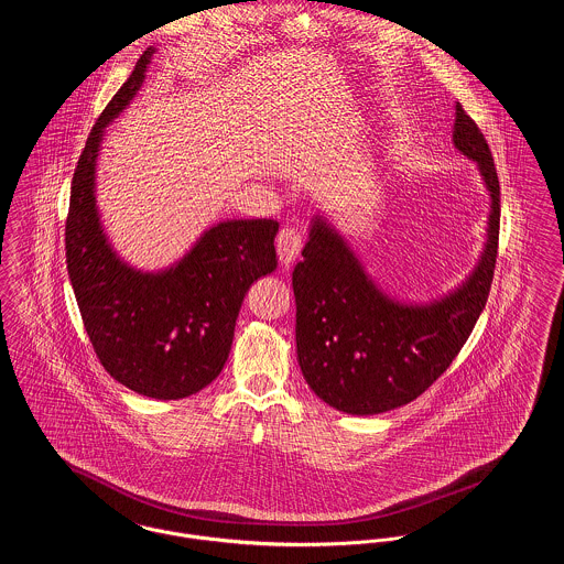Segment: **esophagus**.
<instances>
[{"instance_id":"34e87169","label":"esophagus","mask_w":564,"mask_h":564,"mask_svg":"<svg viewBox=\"0 0 564 564\" xmlns=\"http://www.w3.org/2000/svg\"><path fill=\"white\" fill-rule=\"evenodd\" d=\"M301 249H303V236L296 229L288 227V229L279 231V236H276V256H279L281 265H292L299 258Z\"/></svg>"}]
</instances>
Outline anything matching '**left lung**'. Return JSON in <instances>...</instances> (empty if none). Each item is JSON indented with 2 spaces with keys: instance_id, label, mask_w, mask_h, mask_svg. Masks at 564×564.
<instances>
[{
  "instance_id": "left-lung-1",
  "label": "left lung",
  "mask_w": 564,
  "mask_h": 564,
  "mask_svg": "<svg viewBox=\"0 0 564 564\" xmlns=\"http://www.w3.org/2000/svg\"><path fill=\"white\" fill-rule=\"evenodd\" d=\"M453 145L477 163L489 215L475 268L446 294L425 303L392 296L333 218H311L304 260L292 272L296 354L308 389L339 412L382 414L423 394L459 354L485 308L498 253L500 184L489 145L459 102Z\"/></svg>"
}]
</instances>
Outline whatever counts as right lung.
Masks as SVG:
<instances>
[{"mask_svg": "<svg viewBox=\"0 0 564 564\" xmlns=\"http://www.w3.org/2000/svg\"><path fill=\"white\" fill-rule=\"evenodd\" d=\"M154 46L89 132L66 218V263L89 341L107 373L143 397L184 399L223 371L249 288L276 268L272 218H227L159 270H141L111 245L96 202L105 130L134 100Z\"/></svg>", "mask_w": 564, "mask_h": 564, "instance_id": "obj_1", "label": "right lung"}]
</instances>
